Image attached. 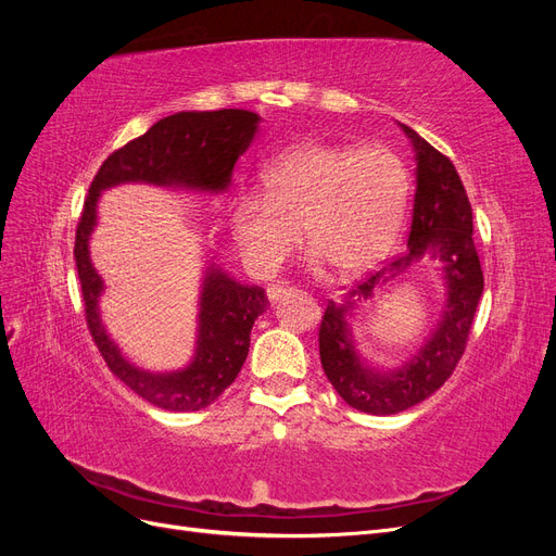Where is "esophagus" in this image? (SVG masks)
<instances>
[{
  "label": "esophagus",
  "mask_w": 556,
  "mask_h": 556,
  "mask_svg": "<svg viewBox=\"0 0 556 556\" xmlns=\"http://www.w3.org/2000/svg\"><path fill=\"white\" fill-rule=\"evenodd\" d=\"M288 294H292V288L288 282H271L266 288V296H268V301H278V299H282V296H288Z\"/></svg>",
  "instance_id": "esophagus-1"
}]
</instances>
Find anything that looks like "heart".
<instances>
[{
    "mask_svg": "<svg viewBox=\"0 0 556 556\" xmlns=\"http://www.w3.org/2000/svg\"><path fill=\"white\" fill-rule=\"evenodd\" d=\"M406 162L387 146L311 141L276 157L262 172V194L239 192L227 223L255 271L274 268L296 241L313 262L350 276L390 250L408 204Z\"/></svg>",
    "mask_w": 556,
    "mask_h": 556,
    "instance_id": "heart-1",
    "label": "heart"
}]
</instances>
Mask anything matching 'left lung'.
<instances>
[{"label":"left lung","instance_id":"8db88e82","mask_svg":"<svg viewBox=\"0 0 556 556\" xmlns=\"http://www.w3.org/2000/svg\"><path fill=\"white\" fill-rule=\"evenodd\" d=\"M413 143L417 190L408 252L387 268L359 280L350 294L329 306L319 325V359L333 390L348 406L368 415H396L431 396L459 364L484 278L473 245V211L454 164L427 143L415 129L401 125ZM425 254L444 262L446 308L430 339L406 365L390 372L368 367L359 357L346 319L359 303L370 300L380 283L416 263Z\"/></svg>","mask_w":556,"mask_h":556}]
</instances>
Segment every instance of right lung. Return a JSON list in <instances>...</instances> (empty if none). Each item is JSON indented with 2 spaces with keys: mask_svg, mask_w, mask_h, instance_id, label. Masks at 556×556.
Listing matches in <instances>:
<instances>
[{
  "mask_svg": "<svg viewBox=\"0 0 556 556\" xmlns=\"http://www.w3.org/2000/svg\"><path fill=\"white\" fill-rule=\"evenodd\" d=\"M257 127L260 115L243 109L180 111L162 117L143 137L117 148L104 160L83 204L74 260L92 341L111 374L157 408L194 413L211 406L237 380L248 357L250 329L268 299L257 285H241L211 264L199 296L194 359L172 374H150L134 366L111 341L99 317L104 280L94 271L88 248L97 225L99 194L121 182L223 192L229 188L233 164L250 148Z\"/></svg>",
  "mask_w": 556,
  "mask_h": 556,
  "instance_id": "obj_1",
  "label": "right lung"
}]
</instances>
